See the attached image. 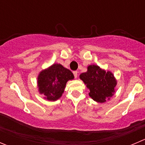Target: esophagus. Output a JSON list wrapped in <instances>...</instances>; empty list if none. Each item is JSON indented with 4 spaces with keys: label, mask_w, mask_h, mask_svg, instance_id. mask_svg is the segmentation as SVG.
<instances>
[{
    "label": "esophagus",
    "mask_w": 145,
    "mask_h": 145,
    "mask_svg": "<svg viewBox=\"0 0 145 145\" xmlns=\"http://www.w3.org/2000/svg\"><path fill=\"white\" fill-rule=\"evenodd\" d=\"M73 74H74V77H75V78H76L77 76H78V71H74V72H73Z\"/></svg>",
    "instance_id": "34e87169"
}]
</instances>
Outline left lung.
<instances>
[{
  "label": "left lung",
  "mask_w": 145,
  "mask_h": 145,
  "mask_svg": "<svg viewBox=\"0 0 145 145\" xmlns=\"http://www.w3.org/2000/svg\"><path fill=\"white\" fill-rule=\"evenodd\" d=\"M87 68V71L81 73L79 78L90 90L89 96L100 103L110 100L117 84L113 73L96 64H90Z\"/></svg>",
  "instance_id": "8db88e82"
}]
</instances>
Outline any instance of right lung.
I'll return each mask as SVG.
<instances>
[{"label":"right lung","mask_w":145,"mask_h":145,"mask_svg":"<svg viewBox=\"0 0 145 145\" xmlns=\"http://www.w3.org/2000/svg\"><path fill=\"white\" fill-rule=\"evenodd\" d=\"M74 76L62 64L55 63L39 72L37 77L39 93L48 101H56L62 97L67 81Z\"/></svg>","instance_id":"1"}]
</instances>
